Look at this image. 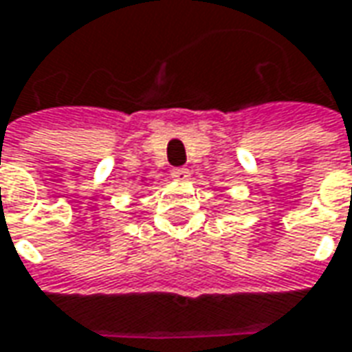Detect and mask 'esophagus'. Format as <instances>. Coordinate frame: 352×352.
I'll list each match as a JSON object with an SVG mask.
<instances>
[{
	"label": "esophagus",
	"mask_w": 352,
	"mask_h": 352,
	"mask_svg": "<svg viewBox=\"0 0 352 352\" xmlns=\"http://www.w3.org/2000/svg\"><path fill=\"white\" fill-rule=\"evenodd\" d=\"M170 176L174 178V180L186 182L188 178H190V170H188V168H184V166H178V168H174V170L170 172Z\"/></svg>",
	"instance_id": "34e87169"
}]
</instances>
